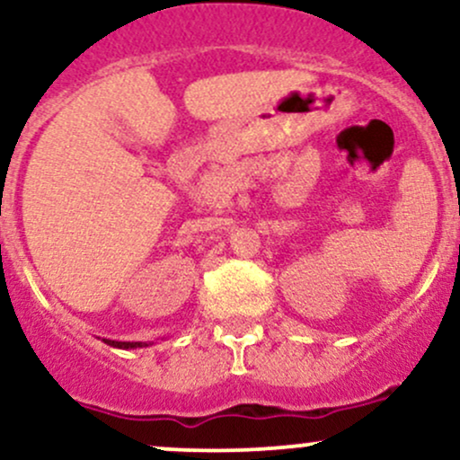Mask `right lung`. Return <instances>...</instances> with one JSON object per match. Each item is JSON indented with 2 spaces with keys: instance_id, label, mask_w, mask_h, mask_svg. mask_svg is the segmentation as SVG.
Segmentation results:
<instances>
[{
  "instance_id": "right-lung-1",
  "label": "right lung",
  "mask_w": 460,
  "mask_h": 460,
  "mask_svg": "<svg viewBox=\"0 0 460 460\" xmlns=\"http://www.w3.org/2000/svg\"><path fill=\"white\" fill-rule=\"evenodd\" d=\"M105 344L112 346V348H123V350H131V348H146L151 344H146V341H114V340H103Z\"/></svg>"
}]
</instances>
